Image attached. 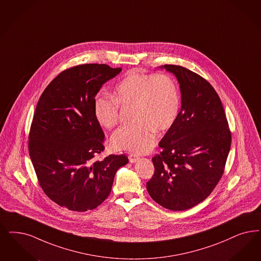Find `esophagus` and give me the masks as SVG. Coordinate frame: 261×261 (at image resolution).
I'll use <instances>...</instances> for the list:
<instances>
[{"mask_svg": "<svg viewBox=\"0 0 261 261\" xmlns=\"http://www.w3.org/2000/svg\"><path fill=\"white\" fill-rule=\"evenodd\" d=\"M128 160L130 163H135L139 160V155L135 154H128Z\"/></svg>", "mask_w": 261, "mask_h": 261, "instance_id": "1", "label": "esophagus"}]
</instances>
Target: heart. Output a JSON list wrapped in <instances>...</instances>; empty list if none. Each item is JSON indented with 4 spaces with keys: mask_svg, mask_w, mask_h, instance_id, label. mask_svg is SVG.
Returning a JSON list of instances; mask_svg holds the SVG:
<instances>
[{
    "mask_svg": "<svg viewBox=\"0 0 261 261\" xmlns=\"http://www.w3.org/2000/svg\"><path fill=\"white\" fill-rule=\"evenodd\" d=\"M120 107L133 108L135 124L120 127L111 142L114 149L144 153L154 144V133L169 129L181 107L177 83L165 73L129 71L114 89L113 98L96 97L94 113L98 124L113 128L120 122Z\"/></svg>",
    "mask_w": 261,
    "mask_h": 261,
    "instance_id": "1",
    "label": "heart"
}]
</instances>
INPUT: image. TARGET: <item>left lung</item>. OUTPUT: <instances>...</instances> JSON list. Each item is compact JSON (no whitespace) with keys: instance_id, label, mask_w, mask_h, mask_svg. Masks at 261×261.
Masks as SVG:
<instances>
[{"instance_id":"8db88e82","label":"left lung","mask_w":261,"mask_h":261,"mask_svg":"<svg viewBox=\"0 0 261 261\" xmlns=\"http://www.w3.org/2000/svg\"><path fill=\"white\" fill-rule=\"evenodd\" d=\"M178 79L182 107L153 156L154 175L147 191L172 211L190 209L207 198L224 172L231 132L222 100L212 85L188 68L164 65Z\"/></svg>"}]
</instances>
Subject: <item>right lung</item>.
Here are the masks:
<instances>
[{
  "label": "right lung",
  "instance_id": "1",
  "mask_svg": "<svg viewBox=\"0 0 261 261\" xmlns=\"http://www.w3.org/2000/svg\"><path fill=\"white\" fill-rule=\"evenodd\" d=\"M122 70L84 64L59 73L39 97L29 133V154L39 186L49 198L70 211L97 208L111 192L126 154L105 151V134L94 113L101 86Z\"/></svg>",
  "mask_w": 261,
  "mask_h": 261
}]
</instances>
